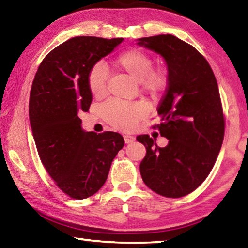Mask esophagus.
<instances>
[{"instance_id":"obj_1","label":"esophagus","mask_w":248,"mask_h":248,"mask_svg":"<svg viewBox=\"0 0 248 248\" xmlns=\"http://www.w3.org/2000/svg\"><path fill=\"white\" fill-rule=\"evenodd\" d=\"M124 139L125 143H132V142L136 141V138L132 137V136H127V134L124 136Z\"/></svg>"}]
</instances>
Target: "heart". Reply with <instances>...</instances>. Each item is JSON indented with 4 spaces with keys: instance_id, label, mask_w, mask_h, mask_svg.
Wrapping results in <instances>:
<instances>
[{
    "instance_id": "obj_1",
    "label": "heart",
    "mask_w": 248,
    "mask_h": 248,
    "mask_svg": "<svg viewBox=\"0 0 248 248\" xmlns=\"http://www.w3.org/2000/svg\"><path fill=\"white\" fill-rule=\"evenodd\" d=\"M115 65L129 78L139 82L142 91L152 97H157L169 86V73L165 68H152V59L143 51L128 50L115 60ZM107 70L102 63H96L90 70L87 84L92 95L102 97L106 93ZM146 109L141 104L108 102L102 107V115L112 127L130 129L143 118Z\"/></svg>"
}]
</instances>
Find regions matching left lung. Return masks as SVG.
Masks as SVG:
<instances>
[{
  "label": "left lung",
  "mask_w": 248,
  "mask_h": 248,
  "mask_svg": "<svg viewBox=\"0 0 248 248\" xmlns=\"http://www.w3.org/2000/svg\"><path fill=\"white\" fill-rule=\"evenodd\" d=\"M138 46L158 53L167 65L169 86L157 107L159 148L148 134L140 164L144 184L156 194L180 198L198 188L217 161L224 137V117L215 74L202 54L170 33L138 39Z\"/></svg>",
  "instance_id": "obj_1"
}]
</instances>
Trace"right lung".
<instances>
[{"mask_svg":"<svg viewBox=\"0 0 248 248\" xmlns=\"http://www.w3.org/2000/svg\"><path fill=\"white\" fill-rule=\"evenodd\" d=\"M123 41L74 37L46 56L33 78L29 120L37 151L48 174L71 198L96 194L124 148L121 134L86 132L78 117L89 111L93 98L87 84L90 70Z\"/></svg>","mask_w":248,"mask_h":248,"instance_id":"right-lung-1","label":"right lung"}]
</instances>
